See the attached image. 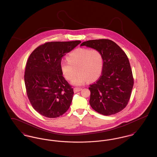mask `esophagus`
<instances>
[{"label":"esophagus","mask_w":157,"mask_h":157,"mask_svg":"<svg viewBox=\"0 0 157 157\" xmlns=\"http://www.w3.org/2000/svg\"><path fill=\"white\" fill-rule=\"evenodd\" d=\"M82 90L81 88H75L74 89V92L75 93H76V92H79V91H81Z\"/></svg>","instance_id":"obj_1"}]
</instances>
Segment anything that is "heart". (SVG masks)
Wrapping results in <instances>:
<instances>
[{
	"instance_id": "obj_1",
	"label": "heart",
	"mask_w": 157,
	"mask_h": 157,
	"mask_svg": "<svg viewBox=\"0 0 157 157\" xmlns=\"http://www.w3.org/2000/svg\"><path fill=\"white\" fill-rule=\"evenodd\" d=\"M67 60L61 61V71L65 79L70 81L77 70L78 74L72 81L74 85H82L89 80L94 81L102 74L104 58L98 49H76L67 55Z\"/></svg>"
}]
</instances>
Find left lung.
<instances>
[{
    "label": "left lung",
    "instance_id": "obj_1",
    "mask_svg": "<svg viewBox=\"0 0 157 157\" xmlns=\"http://www.w3.org/2000/svg\"><path fill=\"white\" fill-rule=\"evenodd\" d=\"M82 46L99 50L104 58L102 75L89 88L90 105L95 111L106 116L121 111L129 102L134 85L127 55L109 39L90 40L82 42Z\"/></svg>",
    "mask_w": 157,
    "mask_h": 157
}]
</instances>
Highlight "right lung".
Instances as JSON below:
<instances>
[{"label": "right lung", "instance_id": "right-lung-1", "mask_svg": "<svg viewBox=\"0 0 157 157\" xmlns=\"http://www.w3.org/2000/svg\"><path fill=\"white\" fill-rule=\"evenodd\" d=\"M81 42H47L29 57L24 76L27 95L35 111L45 117H59L71 104L74 90L63 76L60 62L63 56Z\"/></svg>", "mask_w": 157, "mask_h": 157}]
</instances>
